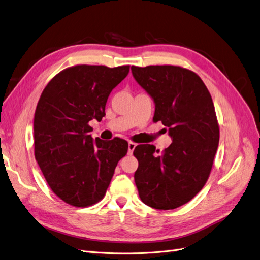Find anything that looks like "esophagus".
Segmentation results:
<instances>
[{
    "label": "esophagus",
    "instance_id": "obj_1",
    "mask_svg": "<svg viewBox=\"0 0 260 260\" xmlns=\"http://www.w3.org/2000/svg\"><path fill=\"white\" fill-rule=\"evenodd\" d=\"M136 146H137V144H136V143L129 142V143H128V154H130V155H131V154L133 153V151H135Z\"/></svg>",
    "mask_w": 260,
    "mask_h": 260
}]
</instances>
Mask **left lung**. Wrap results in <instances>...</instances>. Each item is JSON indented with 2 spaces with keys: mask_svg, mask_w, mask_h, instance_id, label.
I'll return each instance as SVG.
<instances>
[{
  "mask_svg": "<svg viewBox=\"0 0 260 260\" xmlns=\"http://www.w3.org/2000/svg\"><path fill=\"white\" fill-rule=\"evenodd\" d=\"M136 81L155 103L154 121L168 128L172 143L162 154L151 144L135 148L140 199L155 209H175L205 185L219 143L210 93L191 70L179 66H132Z\"/></svg>",
  "mask_w": 260,
  "mask_h": 260,
  "instance_id": "left-lung-1",
  "label": "left lung"
}]
</instances>
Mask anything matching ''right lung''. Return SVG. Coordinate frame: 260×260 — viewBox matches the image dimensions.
I'll return each instance as SVG.
<instances>
[{
  "label": "right lung",
  "instance_id": "obj_1",
  "mask_svg": "<svg viewBox=\"0 0 260 260\" xmlns=\"http://www.w3.org/2000/svg\"><path fill=\"white\" fill-rule=\"evenodd\" d=\"M129 66L77 65L45 86L35 113V156L51 190L76 207L104 198L128 142L93 140L92 119L105 116L109 94L129 74Z\"/></svg>",
  "mask_w": 260,
  "mask_h": 260
}]
</instances>
